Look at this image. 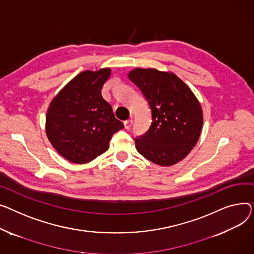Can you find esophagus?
Segmentation results:
<instances>
[{
	"label": "esophagus",
	"mask_w": 254,
	"mask_h": 254,
	"mask_svg": "<svg viewBox=\"0 0 254 254\" xmlns=\"http://www.w3.org/2000/svg\"><path fill=\"white\" fill-rule=\"evenodd\" d=\"M132 120H126V121H124V127H125V129H130L131 128V126H132Z\"/></svg>",
	"instance_id": "34e87169"
}]
</instances>
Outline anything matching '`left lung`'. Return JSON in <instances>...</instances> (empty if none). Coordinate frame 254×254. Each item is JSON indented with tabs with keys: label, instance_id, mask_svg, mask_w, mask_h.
<instances>
[{
	"label": "left lung",
	"instance_id": "8db88e82",
	"mask_svg": "<svg viewBox=\"0 0 254 254\" xmlns=\"http://www.w3.org/2000/svg\"><path fill=\"white\" fill-rule=\"evenodd\" d=\"M128 78L139 88L152 112L150 128L135 138L138 153L161 166L182 161L202 130L203 112L195 94L172 72L137 67Z\"/></svg>",
	"mask_w": 254,
	"mask_h": 254
}]
</instances>
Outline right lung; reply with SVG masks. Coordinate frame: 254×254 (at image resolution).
Returning <instances> with one entry per match:
<instances>
[{
	"label": "right lung",
	"mask_w": 254,
	"mask_h": 254,
	"mask_svg": "<svg viewBox=\"0 0 254 254\" xmlns=\"http://www.w3.org/2000/svg\"><path fill=\"white\" fill-rule=\"evenodd\" d=\"M111 68L85 70L68 82L50 103L47 137L55 150L72 163L84 164L108 151L113 134L124 125L101 96Z\"/></svg>",
	"instance_id": "obj_1"
}]
</instances>
